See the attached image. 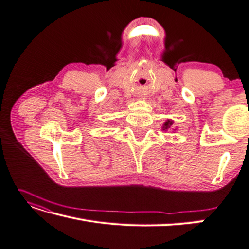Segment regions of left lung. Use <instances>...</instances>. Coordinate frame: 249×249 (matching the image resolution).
I'll list each match as a JSON object with an SVG mask.
<instances>
[{
  "instance_id": "obj_1",
  "label": "left lung",
  "mask_w": 249,
  "mask_h": 249,
  "mask_svg": "<svg viewBox=\"0 0 249 249\" xmlns=\"http://www.w3.org/2000/svg\"><path fill=\"white\" fill-rule=\"evenodd\" d=\"M173 123H174V122H173V121H169V120H168V121H166V122H165V123H164V126H163V129H164V130H166V129H168V128H169V127H170L171 125H173Z\"/></svg>"
}]
</instances>
